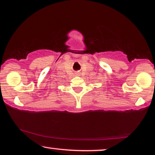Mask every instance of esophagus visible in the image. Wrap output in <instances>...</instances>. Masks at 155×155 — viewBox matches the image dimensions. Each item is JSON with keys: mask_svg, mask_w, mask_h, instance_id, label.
<instances>
[{"mask_svg": "<svg viewBox=\"0 0 155 155\" xmlns=\"http://www.w3.org/2000/svg\"><path fill=\"white\" fill-rule=\"evenodd\" d=\"M77 75H79V73H77Z\"/></svg>", "mask_w": 155, "mask_h": 155, "instance_id": "34e87169", "label": "esophagus"}]
</instances>
